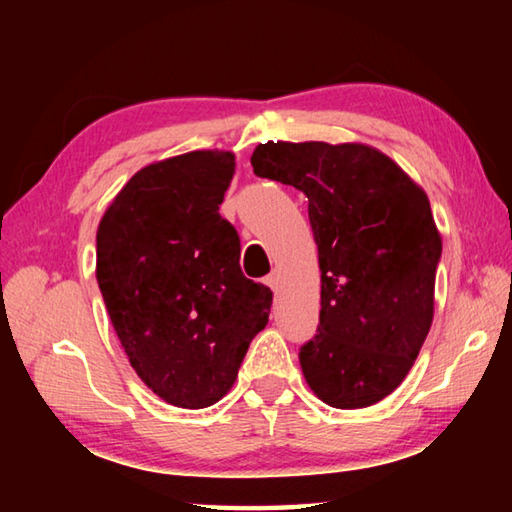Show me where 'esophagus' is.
I'll return each mask as SVG.
<instances>
[{"mask_svg":"<svg viewBox=\"0 0 512 512\" xmlns=\"http://www.w3.org/2000/svg\"><path fill=\"white\" fill-rule=\"evenodd\" d=\"M264 282H266L268 287H271L273 291H277V282H280V280H277V273H271V275H266Z\"/></svg>","mask_w":512,"mask_h":512,"instance_id":"34e87169","label":"esophagus"}]
</instances>
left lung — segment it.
Segmentation results:
<instances>
[{
	"label": "left lung",
	"instance_id": "8db88e82",
	"mask_svg": "<svg viewBox=\"0 0 512 512\" xmlns=\"http://www.w3.org/2000/svg\"><path fill=\"white\" fill-rule=\"evenodd\" d=\"M250 164L309 198L320 323L300 348L302 375L334 409L377 404L409 375L433 320L443 239L427 194L357 142H266Z\"/></svg>",
	"mask_w": 512,
	"mask_h": 512
}]
</instances>
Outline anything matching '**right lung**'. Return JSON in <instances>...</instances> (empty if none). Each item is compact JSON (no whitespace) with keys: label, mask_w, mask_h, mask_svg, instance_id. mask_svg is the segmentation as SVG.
Returning a JSON list of instances; mask_svg holds the SVG:
<instances>
[{"label":"right lung","mask_w":512,"mask_h":512,"mask_svg":"<svg viewBox=\"0 0 512 512\" xmlns=\"http://www.w3.org/2000/svg\"><path fill=\"white\" fill-rule=\"evenodd\" d=\"M230 151L153 162L121 187L97 230V282L133 370L164 402L205 409L235 384L273 293L241 273L219 214Z\"/></svg>","instance_id":"right-lung-1"}]
</instances>
